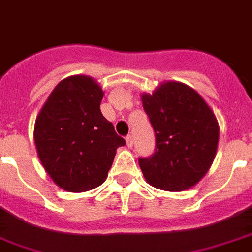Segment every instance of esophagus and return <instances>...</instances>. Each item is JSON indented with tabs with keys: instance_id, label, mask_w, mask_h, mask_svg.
Instances as JSON below:
<instances>
[{
	"instance_id": "obj_1",
	"label": "esophagus",
	"mask_w": 252,
	"mask_h": 252,
	"mask_svg": "<svg viewBox=\"0 0 252 252\" xmlns=\"http://www.w3.org/2000/svg\"><path fill=\"white\" fill-rule=\"evenodd\" d=\"M126 141L128 147L129 148L132 147V145H133V136H132V134H128V136L126 137Z\"/></svg>"
}]
</instances>
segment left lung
Here are the masks:
<instances>
[{"instance_id":"obj_1","label":"left lung","mask_w":252,"mask_h":252,"mask_svg":"<svg viewBox=\"0 0 252 252\" xmlns=\"http://www.w3.org/2000/svg\"><path fill=\"white\" fill-rule=\"evenodd\" d=\"M141 100L156 136L155 153L139 158L147 182L166 191L194 186L216 157L220 126L214 112L180 82H165Z\"/></svg>"}]
</instances>
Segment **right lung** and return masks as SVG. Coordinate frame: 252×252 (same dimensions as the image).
Returning <instances> with one entry per match:
<instances>
[{
  "label": "right lung",
  "instance_id": "right-lung-1",
  "mask_svg": "<svg viewBox=\"0 0 252 252\" xmlns=\"http://www.w3.org/2000/svg\"><path fill=\"white\" fill-rule=\"evenodd\" d=\"M104 92L86 75L68 76L50 94L34 126L38 157L59 188L80 193L105 181L119 147L126 145L101 115Z\"/></svg>",
  "mask_w": 252,
  "mask_h": 252
}]
</instances>
